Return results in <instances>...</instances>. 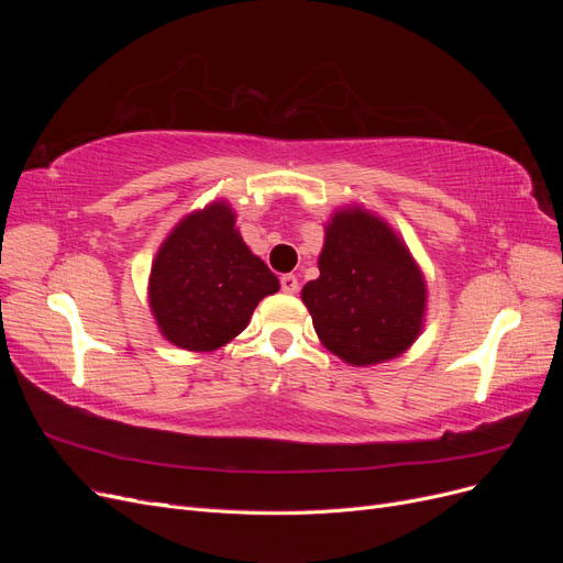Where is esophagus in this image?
Segmentation results:
<instances>
[{
	"label": "esophagus",
	"instance_id": "obj_1",
	"mask_svg": "<svg viewBox=\"0 0 563 563\" xmlns=\"http://www.w3.org/2000/svg\"><path fill=\"white\" fill-rule=\"evenodd\" d=\"M279 282H282V291L284 294H296L298 291V279L294 275H284Z\"/></svg>",
	"mask_w": 563,
	"mask_h": 563
}]
</instances>
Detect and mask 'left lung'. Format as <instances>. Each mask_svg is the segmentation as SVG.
I'll return each mask as SVG.
<instances>
[{"label":"left lung","instance_id":"8db88e82","mask_svg":"<svg viewBox=\"0 0 563 563\" xmlns=\"http://www.w3.org/2000/svg\"><path fill=\"white\" fill-rule=\"evenodd\" d=\"M319 277L302 286L321 345L350 366L397 360L424 327L428 282L387 220L356 207L323 225Z\"/></svg>","mask_w":563,"mask_h":563}]
</instances>
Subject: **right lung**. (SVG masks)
<instances>
[{
	"label": "right lung",
	"mask_w": 563,
	"mask_h": 563,
	"mask_svg": "<svg viewBox=\"0 0 563 563\" xmlns=\"http://www.w3.org/2000/svg\"><path fill=\"white\" fill-rule=\"evenodd\" d=\"M279 279L236 230L225 199L180 218L166 234L147 282L159 333L180 350L213 352L240 335Z\"/></svg>",
	"instance_id": "obj_1"
}]
</instances>
